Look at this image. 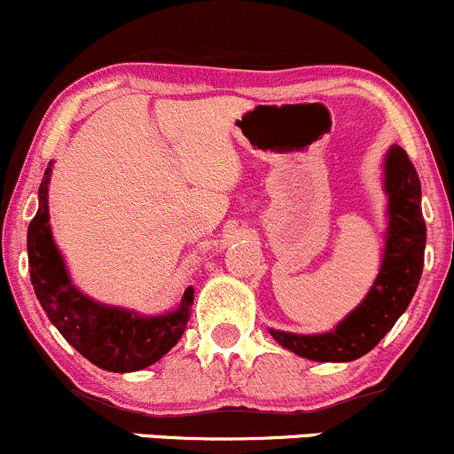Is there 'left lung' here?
Returning a JSON list of instances; mask_svg holds the SVG:
<instances>
[{
  "label": "left lung",
  "mask_w": 454,
  "mask_h": 454,
  "mask_svg": "<svg viewBox=\"0 0 454 454\" xmlns=\"http://www.w3.org/2000/svg\"><path fill=\"white\" fill-rule=\"evenodd\" d=\"M384 191L388 197V227L378 278L369 294L330 333L295 334L270 328V334L285 349L315 363H351L369 354L405 313L425 266L427 225L420 210L419 173L399 145H390L386 152Z\"/></svg>",
  "instance_id": "left-lung-1"
}]
</instances>
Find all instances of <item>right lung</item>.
<instances>
[{
  "instance_id": "1",
  "label": "right lung",
  "mask_w": 454,
  "mask_h": 454,
  "mask_svg": "<svg viewBox=\"0 0 454 454\" xmlns=\"http://www.w3.org/2000/svg\"><path fill=\"white\" fill-rule=\"evenodd\" d=\"M49 162L38 188V212L27 229L29 277L35 298L51 324L83 358L111 373H132L154 364L184 334L195 289L186 287L180 304L162 315H141L85 295L70 278L49 225Z\"/></svg>"
}]
</instances>
